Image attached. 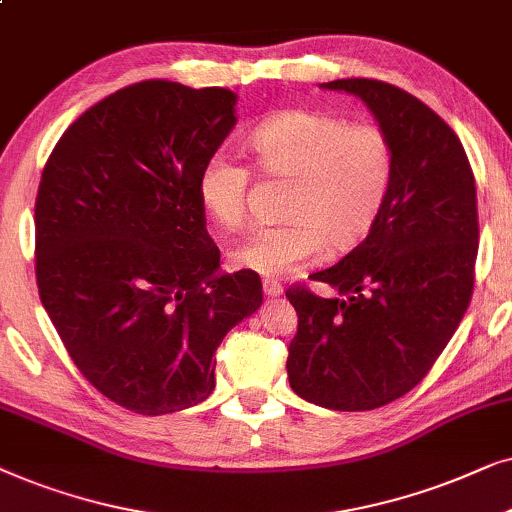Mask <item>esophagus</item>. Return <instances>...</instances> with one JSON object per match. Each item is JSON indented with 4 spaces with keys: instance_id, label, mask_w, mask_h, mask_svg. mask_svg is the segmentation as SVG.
I'll return each instance as SVG.
<instances>
[{
    "instance_id": "esophagus-1",
    "label": "esophagus",
    "mask_w": 512,
    "mask_h": 512,
    "mask_svg": "<svg viewBox=\"0 0 512 512\" xmlns=\"http://www.w3.org/2000/svg\"><path fill=\"white\" fill-rule=\"evenodd\" d=\"M262 290L267 292L269 297H281L283 295V285H281V281H276V278H264Z\"/></svg>"
}]
</instances>
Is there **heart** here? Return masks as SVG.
Returning <instances> with one entry per match:
<instances>
[{"label":"heart","instance_id":"1","mask_svg":"<svg viewBox=\"0 0 512 512\" xmlns=\"http://www.w3.org/2000/svg\"><path fill=\"white\" fill-rule=\"evenodd\" d=\"M257 168L290 180L283 224L252 231L231 250L236 264L264 276L290 274L323 250H351L370 234L393 185V147L372 124H349L309 109L264 119L250 133ZM250 170L215 152L199 173V201L224 229L248 222Z\"/></svg>","mask_w":512,"mask_h":512}]
</instances>
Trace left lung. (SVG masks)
I'll return each mask as SVG.
<instances>
[{
    "label": "left lung",
    "mask_w": 512,
    "mask_h": 512,
    "mask_svg": "<svg viewBox=\"0 0 512 512\" xmlns=\"http://www.w3.org/2000/svg\"><path fill=\"white\" fill-rule=\"evenodd\" d=\"M358 95L393 147V185L377 224L335 267L285 292L297 311L292 391L337 412H365L410 393L459 327L478 257L475 177L461 140L431 107L377 79H337Z\"/></svg>",
    "instance_id": "8db88e82"
}]
</instances>
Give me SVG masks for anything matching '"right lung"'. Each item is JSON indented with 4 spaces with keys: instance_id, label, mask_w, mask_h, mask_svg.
<instances>
[{
    "instance_id": "right-lung-1",
    "label": "right lung",
    "mask_w": 512,
    "mask_h": 512,
    "mask_svg": "<svg viewBox=\"0 0 512 512\" xmlns=\"http://www.w3.org/2000/svg\"><path fill=\"white\" fill-rule=\"evenodd\" d=\"M236 95L149 79L63 133L34 203L39 297L79 372L159 417L215 388V351L262 306L255 271L220 274L199 173L236 126Z\"/></svg>"
}]
</instances>
